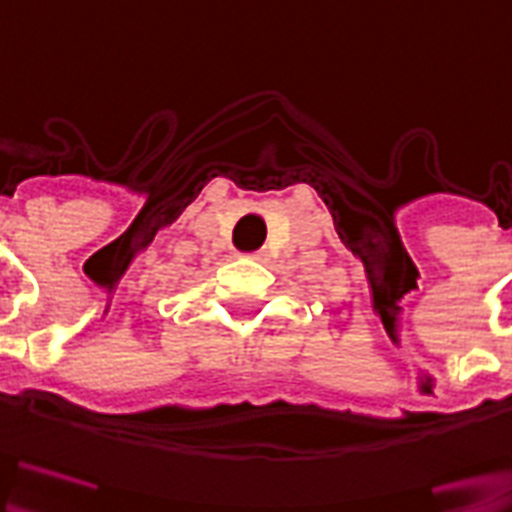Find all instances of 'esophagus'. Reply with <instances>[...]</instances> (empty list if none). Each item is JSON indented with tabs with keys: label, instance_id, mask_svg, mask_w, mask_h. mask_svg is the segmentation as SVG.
I'll return each mask as SVG.
<instances>
[{
	"label": "esophagus",
	"instance_id": "1",
	"mask_svg": "<svg viewBox=\"0 0 512 512\" xmlns=\"http://www.w3.org/2000/svg\"><path fill=\"white\" fill-rule=\"evenodd\" d=\"M262 256H264L262 250H256V253H250V259H262Z\"/></svg>",
	"mask_w": 512,
	"mask_h": 512
}]
</instances>
